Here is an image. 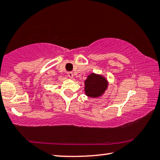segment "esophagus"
Here are the masks:
<instances>
[{"mask_svg": "<svg viewBox=\"0 0 160 160\" xmlns=\"http://www.w3.org/2000/svg\"><path fill=\"white\" fill-rule=\"evenodd\" d=\"M68 76L69 78H73V74L72 72H68Z\"/></svg>", "mask_w": 160, "mask_h": 160, "instance_id": "esophagus-1", "label": "esophagus"}]
</instances>
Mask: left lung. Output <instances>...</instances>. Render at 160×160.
Instances as JSON below:
<instances>
[{"instance_id": "left-lung-1", "label": "left lung", "mask_w": 160, "mask_h": 160, "mask_svg": "<svg viewBox=\"0 0 160 160\" xmlns=\"http://www.w3.org/2000/svg\"><path fill=\"white\" fill-rule=\"evenodd\" d=\"M84 91L89 98H98L102 95L108 86V82L103 76L92 73L84 81Z\"/></svg>"}]
</instances>
